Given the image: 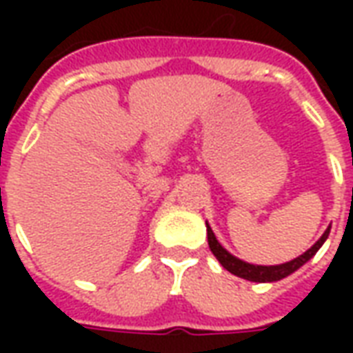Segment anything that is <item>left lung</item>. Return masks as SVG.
<instances>
[{
  "label": "left lung",
  "instance_id": "1",
  "mask_svg": "<svg viewBox=\"0 0 353 353\" xmlns=\"http://www.w3.org/2000/svg\"><path fill=\"white\" fill-rule=\"evenodd\" d=\"M329 236V229L323 232V236L319 238L316 244L312 245L310 250L306 253H303L301 257H296V259L289 261V263H283V265H276V266H255L250 265V263H244V261L236 259V257H232L225 248H223L219 242H217V238H215L214 230L208 227V244H210V250L214 253L217 261L221 263L230 274H234V276H240V278H244V280L250 281H278L281 278H285L289 274H293L296 268H301V266L306 263L308 259H312L316 252H318L321 244L325 242V238Z\"/></svg>",
  "mask_w": 353,
  "mask_h": 353
}]
</instances>
